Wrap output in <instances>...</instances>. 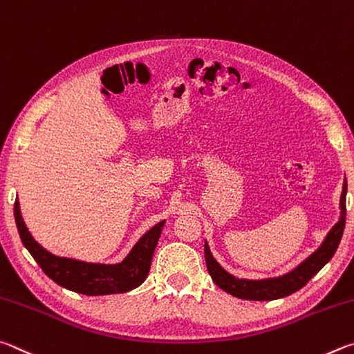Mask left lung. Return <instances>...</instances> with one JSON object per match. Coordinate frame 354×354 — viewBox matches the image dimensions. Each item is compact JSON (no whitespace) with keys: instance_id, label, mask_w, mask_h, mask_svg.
Returning <instances> with one entry per match:
<instances>
[{"instance_id":"1","label":"left lung","mask_w":354,"mask_h":354,"mask_svg":"<svg viewBox=\"0 0 354 354\" xmlns=\"http://www.w3.org/2000/svg\"><path fill=\"white\" fill-rule=\"evenodd\" d=\"M346 180L344 183L342 197H340V219L336 225L331 228L328 233L324 244L320 245L317 252H314L311 257L305 259L299 268L289 272L288 275L270 278V280H261V281H252V280H239L233 275L228 274L221 268L218 261L213 258L212 252L208 249V244L205 243V261L209 275H212L213 281L218 286L225 290V292L232 294L233 297L244 300H257V301H268V300H277L288 297L290 294L297 292L305 284L311 280V278L317 274V272L324 268V266L330 261L334 253H336L340 239H342L344 228H345V216H346Z\"/></svg>"}]
</instances>
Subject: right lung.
<instances>
[{
	"label": "right lung",
	"instance_id": "add662e5",
	"mask_svg": "<svg viewBox=\"0 0 354 354\" xmlns=\"http://www.w3.org/2000/svg\"><path fill=\"white\" fill-rule=\"evenodd\" d=\"M14 214L18 233L23 244L40 266L41 270L59 286L85 295H107L121 294L138 288L146 280L151 269V261L161 227L165 221L152 227L120 264H91L76 261L70 258H60L49 253L37 243L28 232L20 214V203L15 201Z\"/></svg>",
	"mask_w": 354,
	"mask_h": 354
}]
</instances>
